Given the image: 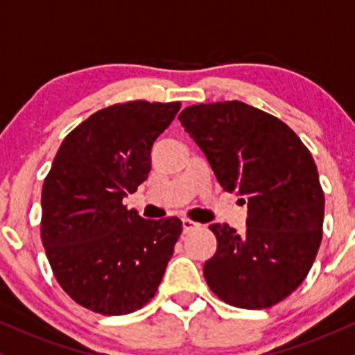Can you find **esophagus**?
Segmentation results:
<instances>
[{
	"label": "esophagus",
	"mask_w": 355,
	"mask_h": 355,
	"mask_svg": "<svg viewBox=\"0 0 355 355\" xmlns=\"http://www.w3.org/2000/svg\"><path fill=\"white\" fill-rule=\"evenodd\" d=\"M182 224H183V232L198 230V227H200V223L191 221V219H188V218H183L182 219Z\"/></svg>",
	"instance_id": "1"
}]
</instances>
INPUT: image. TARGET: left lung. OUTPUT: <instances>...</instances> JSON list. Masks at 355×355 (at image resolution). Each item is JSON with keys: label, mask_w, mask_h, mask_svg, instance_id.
Wrapping results in <instances>:
<instances>
[{"label": "left lung", "mask_w": 355, "mask_h": 355, "mask_svg": "<svg viewBox=\"0 0 355 355\" xmlns=\"http://www.w3.org/2000/svg\"><path fill=\"white\" fill-rule=\"evenodd\" d=\"M178 119L219 185L248 203L244 234L211 224L216 254L206 284L244 309L270 308L302 285L322 239L324 193L311 152L275 116L242 101L188 106Z\"/></svg>", "instance_id": "obj_1"}]
</instances>
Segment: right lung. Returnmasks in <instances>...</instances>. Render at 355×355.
I'll return each instance as SVG.
<instances>
[{"label":"right lung","instance_id":"right-lung-1","mask_svg":"<svg viewBox=\"0 0 355 355\" xmlns=\"http://www.w3.org/2000/svg\"><path fill=\"white\" fill-rule=\"evenodd\" d=\"M180 101L116 103L67 134L42 185L40 239L58 285L89 311L119 316L150 302L182 234L123 198L150 172V149Z\"/></svg>","mask_w":355,"mask_h":355}]
</instances>
